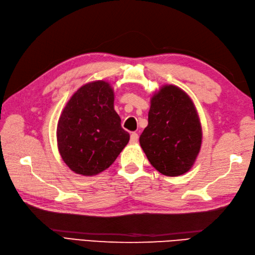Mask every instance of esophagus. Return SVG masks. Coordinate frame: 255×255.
<instances>
[{"instance_id": "obj_1", "label": "esophagus", "mask_w": 255, "mask_h": 255, "mask_svg": "<svg viewBox=\"0 0 255 255\" xmlns=\"http://www.w3.org/2000/svg\"><path fill=\"white\" fill-rule=\"evenodd\" d=\"M138 139H139V136L137 132H132L130 134V142L131 143H137L138 142Z\"/></svg>"}]
</instances>
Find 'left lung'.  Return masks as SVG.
<instances>
[{
    "label": "left lung",
    "mask_w": 255,
    "mask_h": 255,
    "mask_svg": "<svg viewBox=\"0 0 255 255\" xmlns=\"http://www.w3.org/2000/svg\"><path fill=\"white\" fill-rule=\"evenodd\" d=\"M202 124L191 97L178 86L165 84L151 96L148 126L139 142L149 162L166 176L192 169L202 147Z\"/></svg>",
    "instance_id": "8db88e82"
}]
</instances>
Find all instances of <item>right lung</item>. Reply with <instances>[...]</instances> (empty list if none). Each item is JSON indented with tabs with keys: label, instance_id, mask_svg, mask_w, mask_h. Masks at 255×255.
I'll use <instances>...</instances> for the list:
<instances>
[{
	"label": "right lung",
	"instance_id": "obj_1",
	"mask_svg": "<svg viewBox=\"0 0 255 255\" xmlns=\"http://www.w3.org/2000/svg\"><path fill=\"white\" fill-rule=\"evenodd\" d=\"M114 96L110 83L93 81L74 92L61 112L58 150L77 174L93 176L108 169L129 141L114 110Z\"/></svg>",
	"mask_w": 255,
	"mask_h": 255
}]
</instances>
